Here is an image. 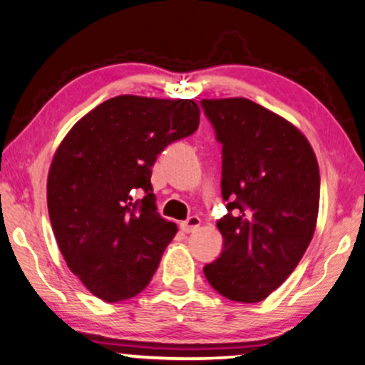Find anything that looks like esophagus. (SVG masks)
<instances>
[{
  "label": "esophagus",
  "mask_w": 365,
  "mask_h": 365,
  "mask_svg": "<svg viewBox=\"0 0 365 365\" xmlns=\"http://www.w3.org/2000/svg\"><path fill=\"white\" fill-rule=\"evenodd\" d=\"M200 225V219L197 215H192V217H189L187 220L181 222V229L182 232H186V234H191V232L197 230V227Z\"/></svg>",
  "instance_id": "1"
}]
</instances>
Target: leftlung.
I'll use <instances>...</instances> for the list:
<instances>
[{"label":"left lung","instance_id":"1","mask_svg":"<svg viewBox=\"0 0 365 365\" xmlns=\"http://www.w3.org/2000/svg\"><path fill=\"white\" fill-rule=\"evenodd\" d=\"M222 145L217 222L224 248L204 267L215 292L258 303L297 268L314 235L319 168L309 141L279 115L248 98H204Z\"/></svg>","mask_w":365,"mask_h":365}]
</instances>
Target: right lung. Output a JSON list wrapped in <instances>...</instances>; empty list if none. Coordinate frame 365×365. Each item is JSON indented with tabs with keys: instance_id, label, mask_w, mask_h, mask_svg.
I'll use <instances>...</instances> for the list:
<instances>
[{
	"instance_id": "add662e5",
	"label": "right lung",
	"mask_w": 365,
	"mask_h": 365,
	"mask_svg": "<svg viewBox=\"0 0 365 365\" xmlns=\"http://www.w3.org/2000/svg\"><path fill=\"white\" fill-rule=\"evenodd\" d=\"M199 115L194 100L118 95L57 148L47 176L51 225L67 267L97 298H133L155 274L178 227L158 214L151 168L197 130Z\"/></svg>"
}]
</instances>
